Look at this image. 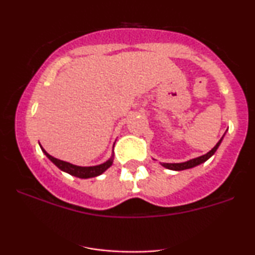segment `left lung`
Returning <instances> with one entry per match:
<instances>
[{
	"mask_svg": "<svg viewBox=\"0 0 255 255\" xmlns=\"http://www.w3.org/2000/svg\"><path fill=\"white\" fill-rule=\"evenodd\" d=\"M222 139H223V137H222ZM222 139L219 140V141L217 142V144H216V146L212 148L211 151L207 152V153L204 154V156L198 157V158H194V159H191V160H188V162H184V163H163L162 165L165 166L166 169H170V170H177V171H180V170H184V169H189V168H193V166H195V165L201 164V163L206 162V160L209 159V158L211 157L212 154L215 153L216 151H217L218 146L221 145Z\"/></svg>",
	"mask_w": 255,
	"mask_h": 255,
	"instance_id": "obj_1",
	"label": "left lung"
}]
</instances>
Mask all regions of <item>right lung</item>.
Listing matches in <instances>:
<instances>
[{
  "label": "right lung",
  "mask_w": 255,
  "mask_h": 255,
  "mask_svg": "<svg viewBox=\"0 0 255 255\" xmlns=\"http://www.w3.org/2000/svg\"><path fill=\"white\" fill-rule=\"evenodd\" d=\"M44 153L46 154V157L54 163L55 165L57 166L58 169H61L62 171L68 172V174L73 175V176H77L80 178H89V177H96L98 175L103 174V172L107 170L108 168H110L111 164H113V159H109L108 162L103 163L101 165H96V166H78V165H73L71 163H67L64 160L57 159V158L50 156L44 148H42Z\"/></svg>",
  "instance_id": "right-lung-1"
}]
</instances>
